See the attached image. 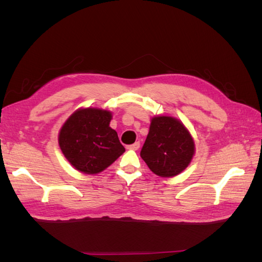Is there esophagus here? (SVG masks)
I'll list each match as a JSON object with an SVG mask.
<instances>
[{"mask_svg":"<svg viewBox=\"0 0 262 262\" xmlns=\"http://www.w3.org/2000/svg\"><path fill=\"white\" fill-rule=\"evenodd\" d=\"M140 142H136V143H134V144H132V145H128L127 146V148L128 149H133V151H137L138 148H140Z\"/></svg>","mask_w":262,"mask_h":262,"instance_id":"esophagus-1","label":"esophagus"}]
</instances>
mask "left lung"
I'll use <instances>...</instances> for the list:
<instances>
[{
	"mask_svg": "<svg viewBox=\"0 0 262 262\" xmlns=\"http://www.w3.org/2000/svg\"><path fill=\"white\" fill-rule=\"evenodd\" d=\"M193 154V138L179 119L153 117L141 151V158L153 173L162 178L176 177L190 164Z\"/></svg>",
	"mask_w": 262,
	"mask_h": 262,
	"instance_id": "1",
	"label": "left lung"
}]
</instances>
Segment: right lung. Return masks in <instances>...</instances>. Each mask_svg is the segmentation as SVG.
Returning a JSON list of instances; mask_svg holds the SVG:
<instances>
[{
  "label": "right lung",
  "mask_w": 262,
  "mask_h": 262,
  "mask_svg": "<svg viewBox=\"0 0 262 262\" xmlns=\"http://www.w3.org/2000/svg\"><path fill=\"white\" fill-rule=\"evenodd\" d=\"M110 111L81 108L64 122L58 134L62 153L72 166L85 174H97L125 152L113 129Z\"/></svg>",
  "instance_id": "right-lung-1"
}]
</instances>
